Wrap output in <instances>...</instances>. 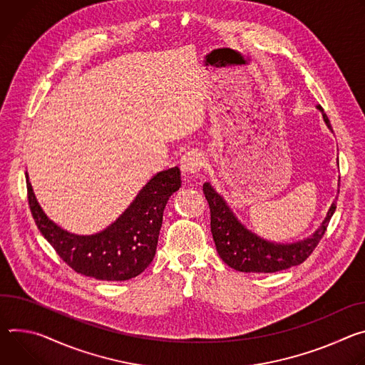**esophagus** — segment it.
<instances>
[{
  "label": "esophagus",
  "instance_id": "esophagus-1",
  "mask_svg": "<svg viewBox=\"0 0 365 365\" xmlns=\"http://www.w3.org/2000/svg\"><path fill=\"white\" fill-rule=\"evenodd\" d=\"M201 165H203V156L195 150L187 152L180 160V168L184 177H191L197 174L201 170Z\"/></svg>",
  "mask_w": 365,
  "mask_h": 365
}]
</instances>
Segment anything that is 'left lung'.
Segmentation results:
<instances>
[{
    "label": "left lung",
    "mask_w": 365,
    "mask_h": 365,
    "mask_svg": "<svg viewBox=\"0 0 365 365\" xmlns=\"http://www.w3.org/2000/svg\"><path fill=\"white\" fill-rule=\"evenodd\" d=\"M316 108L322 113L323 121L331 132L332 126L328 115L320 106ZM203 192L210 207V226L219 257L230 268L240 272H277L300 265L309 258L329 225L336 210L335 201L328 215L314 230L313 235L297 242H274L264 239L242 223L233 213L227 201L220 195L210 182H205Z\"/></svg>",
    "instance_id": "obj_1"
}]
</instances>
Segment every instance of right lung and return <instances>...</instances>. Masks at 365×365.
<instances>
[{"mask_svg": "<svg viewBox=\"0 0 365 365\" xmlns=\"http://www.w3.org/2000/svg\"><path fill=\"white\" fill-rule=\"evenodd\" d=\"M180 175L178 167L155 174L123 213L93 235L71 233L51 220L38 205L27 173L26 182L38 230L72 269L103 281H126L153 261L164 209L181 187Z\"/></svg>", "mask_w": 365, "mask_h": 365, "instance_id": "obj_1", "label": "right lung"}]
</instances>
